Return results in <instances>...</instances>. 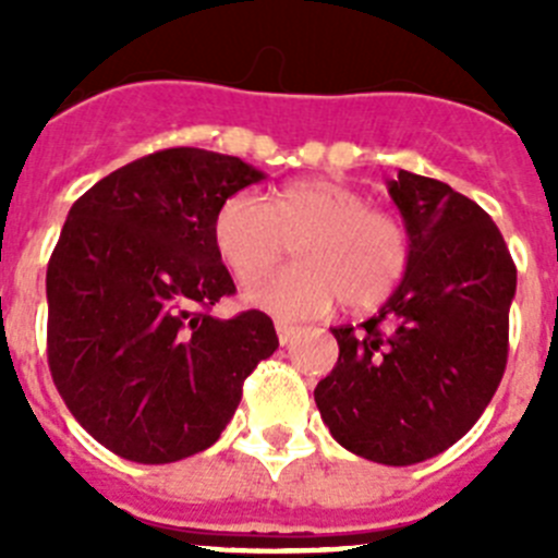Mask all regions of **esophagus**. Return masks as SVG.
Returning <instances> with one entry per match:
<instances>
[{"instance_id": "esophagus-1", "label": "esophagus", "mask_w": 558, "mask_h": 558, "mask_svg": "<svg viewBox=\"0 0 558 558\" xmlns=\"http://www.w3.org/2000/svg\"><path fill=\"white\" fill-rule=\"evenodd\" d=\"M302 332V329L299 327H293V324H288V322H276V335H279V343H282V347H288L290 340L295 338V335Z\"/></svg>"}]
</instances>
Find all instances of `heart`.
<instances>
[{"label":"heart","instance_id":"1","mask_svg":"<svg viewBox=\"0 0 558 558\" xmlns=\"http://www.w3.org/2000/svg\"><path fill=\"white\" fill-rule=\"evenodd\" d=\"M215 248L240 284L258 282L296 243L290 271L254 284L245 302L279 318H315L343 302L349 310L386 304L411 265V236L397 215L329 179L282 186L274 201L236 192L220 206Z\"/></svg>","mask_w":558,"mask_h":558}]
</instances>
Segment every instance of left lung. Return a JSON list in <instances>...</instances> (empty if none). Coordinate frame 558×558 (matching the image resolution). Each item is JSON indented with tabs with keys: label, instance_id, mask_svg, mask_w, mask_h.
Instances as JSON below:
<instances>
[{
	"label": "left lung",
	"instance_id": "1",
	"mask_svg": "<svg viewBox=\"0 0 558 558\" xmlns=\"http://www.w3.org/2000/svg\"><path fill=\"white\" fill-rule=\"evenodd\" d=\"M411 265L377 315L335 327L338 363L315 405L340 447L388 466L427 461L466 436L509 357L517 268L500 229L445 181H388Z\"/></svg>",
	"mask_w": 558,
	"mask_h": 558
}]
</instances>
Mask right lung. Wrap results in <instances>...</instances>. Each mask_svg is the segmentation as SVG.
<instances>
[{"instance_id":"right-lung-1","label":"right lung","mask_w":558,"mask_h":558,"mask_svg":"<svg viewBox=\"0 0 558 558\" xmlns=\"http://www.w3.org/2000/svg\"><path fill=\"white\" fill-rule=\"evenodd\" d=\"M263 172L236 156L170 147L72 204L47 265L52 383L88 436L136 463L206 450L243 383L276 352L259 310L209 313L234 293L211 226Z\"/></svg>"}]
</instances>
